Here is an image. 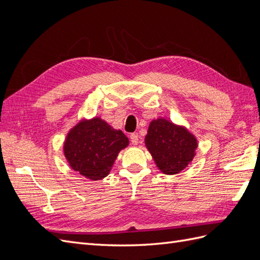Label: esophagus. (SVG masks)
Returning <instances> with one entry per match:
<instances>
[{"label":"esophagus","mask_w":260,"mask_h":260,"mask_svg":"<svg viewBox=\"0 0 260 260\" xmlns=\"http://www.w3.org/2000/svg\"><path fill=\"white\" fill-rule=\"evenodd\" d=\"M130 141L133 145H138L139 143V136L137 133H131L130 135Z\"/></svg>","instance_id":"esophagus-1"}]
</instances>
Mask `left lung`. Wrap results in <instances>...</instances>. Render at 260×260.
<instances>
[{
	"instance_id": "left-lung-1",
	"label": "left lung",
	"mask_w": 260,
	"mask_h": 260,
	"mask_svg": "<svg viewBox=\"0 0 260 260\" xmlns=\"http://www.w3.org/2000/svg\"><path fill=\"white\" fill-rule=\"evenodd\" d=\"M147 151L165 175H177L193 160L198 139L184 125L159 117L148 124L144 139Z\"/></svg>"
}]
</instances>
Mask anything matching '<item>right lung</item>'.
Returning <instances> with one entry per match:
<instances>
[{
  "mask_svg": "<svg viewBox=\"0 0 260 260\" xmlns=\"http://www.w3.org/2000/svg\"><path fill=\"white\" fill-rule=\"evenodd\" d=\"M129 139L100 117L83 118L70 129L62 144L65 158L75 171L93 181L108 176Z\"/></svg>",
  "mask_w": 260,
  "mask_h": 260,
  "instance_id": "add662e5",
  "label": "right lung"
}]
</instances>
